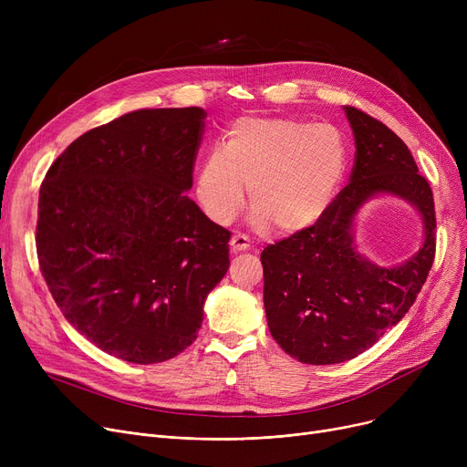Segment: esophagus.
<instances>
[{
	"label": "esophagus",
	"instance_id": "34e87169",
	"mask_svg": "<svg viewBox=\"0 0 467 467\" xmlns=\"http://www.w3.org/2000/svg\"><path fill=\"white\" fill-rule=\"evenodd\" d=\"M231 250L236 254V252H246L248 248H250V238L246 236V234H240V233H236V234H233V238H231Z\"/></svg>",
	"mask_w": 467,
	"mask_h": 467
}]
</instances>
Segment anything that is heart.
Returning a JSON list of instances; mask_svg holds the SVG:
<instances>
[{"mask_svg":"<svg viewBox=\"0 0 467 467\" xmlns=\"http://www.w3.org/2000/svg\"><path fill=\"white\" fill-rule=\"evenodd\" d=\"M347 162V141L327 122L246 117L202 161L196 199L212 221L229 225L246 204V184L257 229L297 233L324 215Z\"/></svg>","mask_w":467,"mask_h":467,"instance_id":"heart-1","label":"heart"}]
</instances>
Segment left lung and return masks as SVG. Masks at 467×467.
<instances>
[{
	"label": "left lung",
	"mask_w": 467,
	"mask_h": 467,
	"mask_svg": "<svg viewBox=\"0 0 467 467\" xmlns=\"http://www.w3.org/2000/svg\"><path fill=\"white\" fill-rule=\"evenodd\" d=\"M356 141L350 183L308 229L266 246L263 303L280 348L301 363L352 359L409 312L435 257L430 183L409 147L380 120L345 106ZM377 195H396L423 221L421 250L394 267L367 260L355 244V217Z\"/></svg>",
	"instance_id": "obj_1"
}]
</instances>
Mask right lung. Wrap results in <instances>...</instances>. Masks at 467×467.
<instances>
[{"instance_id": "right-lung-1", "label": "right lung", "mask_w": 467, "mask_h": 467, "mask_svg": "<svg viewBox=\"0 0 467 467\" xmlns=\"http://www.w3.org/2000/svg\"><path fill=\"white\" fill-rule=\"evenodd\" d=\"M202 108L138 109L67 145L39 189L37 257L83 337L125 361L183 352L227 275L231 233L187 196Z\"/></svg>"}]
</instances>
